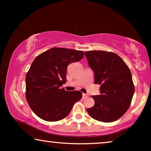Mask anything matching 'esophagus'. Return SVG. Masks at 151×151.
<instances>
[{"label":"esophagus","instance_id":"34e87169","mask_svg":"<svg viewBox=\"0 0 151 151\" xmlns=\"http://www.w3.org/2000/svg\"><path fill=\"white\" fill-rule=\"evenodd\" d=\"M88 98V96L86 94H84V93H83L82 94V98L83 99H86Z\"/></svg>","mask_w":151,"mask_h":151}]
</instances>
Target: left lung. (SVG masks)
<instances>
[{
  "instance_id": "obj_1",
  "label": "left lung",
  "mask_w": 151,
  "mask_h": 151,
  "mask_svg": "<svg viewBox=\"0 0 151 151\" xmlns=\"http://www.w3.org/2000/svg\"><path fill=\"white\" fill-rule=\"evenodd\" d=\"M95 74V84H100L99 96H92L94 106L89 115L102 122H112L122 116L131 105L135 87L131 72L124 61L113 52L88 51L84 53Z\"/></svg>"
}]
</instances>
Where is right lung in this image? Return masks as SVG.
<instances>
[{
  "mask_svg": "<svg viewBox=\"0 0 151 151\" xmlns=\"http://www.w3.org/2000/svg\"><path fill=\"white\" fill-rule=\"evenodd\" d=\"M83 56L82 51L53 47L34 59L27 73L25 96L37 116L47 122L60 120L82 98L79 91H66L60 87L67 81L68 65Z\"/></svg>",
  "mask_w": 151,
  "mask_h": 151,
  "instance_id": "obj_1",
  "label": "right lung"
}]
</instances>
